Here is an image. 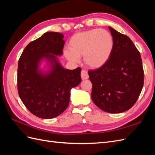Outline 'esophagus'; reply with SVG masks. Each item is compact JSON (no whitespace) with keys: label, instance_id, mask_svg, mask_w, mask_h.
I'll return each mask as SVG.
<instances>
[{"label":"esophagus","instance_id":"esophagus-1","mask_svg":"<svg viewBox=\"0 0 155 155\" xmlns=\"http://www.w3.org/2000/svg\"><path fill=\"white\" fill-rule=\"evenodd\" d=\"M81 78H82V79H83V80L88 79V72H87V71L83 70L81 71Z\"/></svg>","mask_w":155,"mask_h":155}]
</instances>
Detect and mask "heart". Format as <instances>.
<instances>
[{
    "label": "heart",
    "mask_w": 155,
    "mask_h": 155,
    "mask_svg": "<svg viewBox=\"0 0 155 155\" xmlns=\"http://www.w3.org/2000/svg\"><path fill=\"white\" fill-rule=\"evenodd\" d=\"M113 47L114 41L110 32L93 29L76 34L70 42V50H66L64 54L69 61L75 62L84 56L88 67L97 68L108 61Z\"/></svg>",
    "instance_id": "b5f03b06"
}]
</instances>
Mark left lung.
<instances>
[{"instance_id": "8db88e82", "label": "left lung", "mask_w": 155, "mask_h": 155, "mask_svg": "<svg viewBox=\"0 0 155 155\" xmlns=\"http://www.w3.org/2000/svg\"><path fill=\"white\" fill-rule=\"evenodd\" d=\"M114 41L113 52L101 67L88 71L93 84L95 105L109 113L127 111L135 104L143 89L142 59L130 38L109 27Z\"/></svg>"}]
</instances>
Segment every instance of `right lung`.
I'll return each instance as SVG.
<instances>
[{"label": "right lung", "mask_w": 155, "mask_h": 155, "mask_svg": "<svg viewBox=\"0 0 155 155\" xmlns=\"http://www.w3.org/2000/svg\"><path fill=\"white\" fill-rule=\"evenodd\" d=\"M63 37L59 32H46L25 47L18 61L19 97L32 114L45 119L63 113L68 106L71 88L81 82L80 67L64 69L57 61V56L63 52ZM44 58L51 67L46 73L39 70Z\"/></svg>", "instance_id": "add662e5"}]
</instances>
